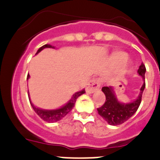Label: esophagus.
Listing matches in <instances>:
<instances>
[{"instance_id":"1","label":"esophagus","mask_w":160,"mask_h":160,"mask_svg":"<svg viewBox=\"0 0 160 160\" xmlns=\"http://www.w3.org/2000/svg\"><path fill=\"white\" fill-rule=\"evenodd\" d=\"M101 80L99 78H94L87 83L86 87V92L87 94H93L100 89Z\"/></svg>"}]
</instances>
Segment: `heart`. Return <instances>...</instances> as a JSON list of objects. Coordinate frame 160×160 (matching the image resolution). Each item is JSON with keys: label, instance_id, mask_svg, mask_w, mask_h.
I'll return each instance as SVG.
<instances>
[{"label": "heart", "instance_id": "1", "mask_svg": "<svg viewBox=\"0 0 160 160\" xmlns=\"http://www.w3.org/2000/svg\"><path fill=\"white\" fill-rule=\"evenodd\" d=\"M128 53L121 50L114 51L110 55L108 61L110 65L112 66H116L119 65L120 70L122 73H125L131 68L132 65V61L128 58Z\"/></svg>", "mask_w": 160, "mask_h": 160}]
</instances>
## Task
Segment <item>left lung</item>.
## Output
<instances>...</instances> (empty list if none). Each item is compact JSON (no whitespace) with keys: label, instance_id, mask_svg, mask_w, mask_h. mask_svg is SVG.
<instances>
[{"label":"left lung","instance_id":"8db88e82","mask_svg":"<svg viewBox=\"0 0 160 160\" xmlns=\"http://www.w3.org/2000/svg\"><path fill=\"white\" fill-rule=\"evenodd\" d=\"M145 73L146 67L143 63L141 64L138 70V75L142 78L138 97L129 102H121L117 98L114 87H104L102 88V92L106 95V102L101 107L98 108V112L100 116L110 125L117 126L123 123L135 114L140 105L142 92L145 89Z\"/></svg>","mask_w":160,"mask_h":160}]
</instances>
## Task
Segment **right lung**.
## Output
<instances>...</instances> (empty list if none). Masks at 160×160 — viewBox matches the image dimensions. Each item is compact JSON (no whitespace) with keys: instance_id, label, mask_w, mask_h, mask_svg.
<instances>
[{"instance_id":"1","label":"right lung","mask_w":160,"mask_h":160,"mask_svg":"<svg viewBox=\"0 0 160 160\" xmlns=\"http://www.w3.org/2000/svg\"><path fill=\"white\" fill-rule=\"evenodd\" d=\"M46 48H52V49H55V47L53 46H51V45H44L43 46H42L41 48L38 49V50L37 51L36 54H38V53H40L42 49H46ZM30 78L29 74H28L27 76V80H29V78ZM85 92V89H82L80 91H78V92L74 93V94L72 95L71 98H70L66 104L62 106V107H59V108L57 109H53V110H46V109H42L39 108V107H36V106L33 105V103L31 102L30 97H29V102H30V104L32 106V109L34 110L35 112L38 114V115L41 118L44 120V121H46L48 122H58L59 120L62 119L68 113L71 111L73 107H74V104H75V102L77 100L79 96H81L82 94H83Z\"/></svg>"}]
</instances>
